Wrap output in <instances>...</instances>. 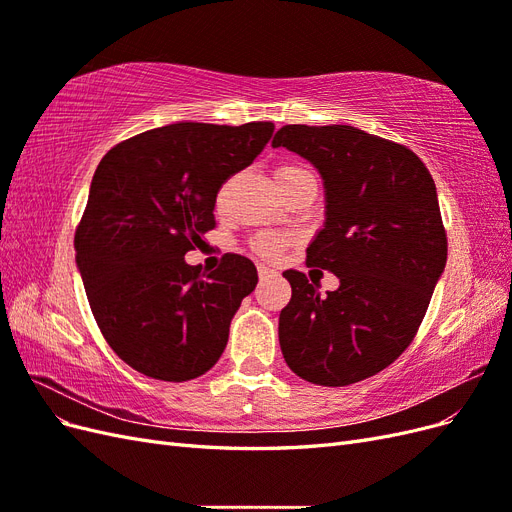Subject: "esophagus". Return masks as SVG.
I'll use <instances>...</instances> for the list:
<instances>
[{
  "instance_id": "esophagus-1",
  "label": "esophagus",
  "mask_w": 512,
  "mask_h": 512,
  "mask_svg": "<svg viewBox=\"0 0 512 512\" xmlns=\"http://www.w3.org/2000/svg\"><path fill=\"white\" fill-rule=\"evenodd\" d=\"M277 271L271 269V267H265V265H258V277L260 280H267V277H273Z\"/></svg>"
}]
</instances>
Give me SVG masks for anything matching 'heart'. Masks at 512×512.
<instances>
[{"label":"heart","mask_w":512,"mask_h":512,"mask_svg":"<svg viewBox=\"0 0 512 512\" xmlns=\"http://www.w3.org/2000/svg\"><path fill=\"white\" fill-rule=\"evenodd\" d=\"M303 175H307V170L297 164H282L275 168V181H277V185H280V190L284 188V185L292 183L294 179H299ZM288 243H290V239L284 235H275V232H260V235H256L250 241V247L258 256L275 260V258H280V254L286 250Z\"/></svg>","instance_id":"obj_1"}]
</instances>
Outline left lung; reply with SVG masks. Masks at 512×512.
Instances as JSON below:
<instances>
[{"label": "left lung", "mask_w": 512, "mask_h": 512, "mask_svg": "<svg viewBox=\"0 0 512 512\" xmlns=\"http://www.w3.org/2000/svg\"><path fill=\"white\" fill-rule=\"evenodd\" d=\"M273 147L320 170L327 222L307 267L339 277L337 290L320 294L305 273L284 271V359L320 386L376 376L412 344L446 265L436 183L412 149L352 126H284Z\"/></svg>", "instance_id": "obj_1"}]
</instances>
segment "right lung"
<instances>
[{
    "label": "right lung",
    "instance_id": "obj_1",
    "mask_svg": "<svg viewBox=\"0 0 512 512\" xmlns=\"http://www.w3.org/2000/svg\"><path fill=\"white\" fill-rule=\"evenodd\" d=\"M273 130L271 121L173 123L100 160L74 232L76 265L106 344L132 369L185 382L218 363L232 316L258 284L256 267L224 254L207 275L183 256L203 245L220 188Z\"/></svg>",
    "mask_w": 512,
    "mask_h": 512
}]
</instances>
